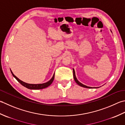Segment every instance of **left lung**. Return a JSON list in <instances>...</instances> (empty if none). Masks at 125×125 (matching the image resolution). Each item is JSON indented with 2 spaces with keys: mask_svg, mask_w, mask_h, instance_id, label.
<instances>
[{
  "mask_svg": "<svg viewBox=\"0 0 125 125\" xmlns=\"http://www.w3.org/2000/svg\"><path fill=\"white\" fill-rule=\"evenodd\" d=\"M73 77H74V79L75 81L76 82V83H77L78 84V85H79V86H81V87H85V88H93V87H88V86H86V85H83V83H80L79 82V81L77 80V78H76V77H75V71H74V69H73Z\"/></svg>",
  "mask_w": 125,
  "mask_h": 125,
  "instance_id": "left-lung-1",
  "label": "left lung"
}]
</instances>
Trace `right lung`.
I'll use <instances>...</instances> for the list:
<instances>
[{
    "label": "right lung",
    "instance_id": "right-lung-1",
    "mask_svg": "<svg viewBox=\"0 0 125 125\" xmlns=\"http://www.w3.org/2000/svg\"><path fill=\"white\" fill-rule=\"evenodd\" d=\"M11 72L12 74V75L16 79V80L18 81V82L20 84H21V85H22V86H24V87H26L27 88L31 89V90H39V89H43V88H46L52 83L54 79V75H53V77L51 79L50 81H48L47 83H41V84H30V83H26L25 82H23V81L20 80L18 78L16 75H14L13 74L12 71H11Z\"/></svg>",
    "mask_w": 125,
    "mask_h": 125
}]
</instances>
